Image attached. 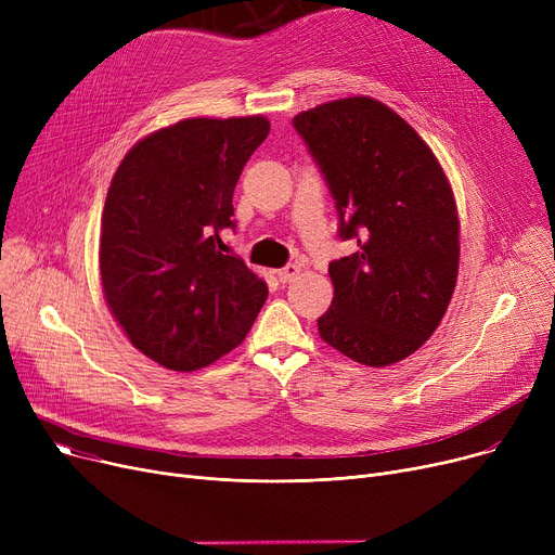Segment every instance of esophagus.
<instances>
[{
  "mask_svg": "<svg viewBox=\"0 0 555 555\" xmlns=\"http://www.w3.org/2000/svg\"><path fill=\"white\" fill-rule=\"evenodd\" d=\"M301 272V268L299 266H295V262H287V266L285 268H281L279 272H276V276H279V281L281 283H289V281H293L297 274Z\"/></svg>",
  "mask_w": 555,
  "mask_h": 555,
  "instance_id": "obj_1",
  "label": "esophagus"
}]
</instances>
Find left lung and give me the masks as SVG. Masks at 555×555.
Segmentation results:
<instances>
[{
    "label": "left lung",
    "mask_w": 555,
    "mask_h": 555,
    "mask_svg": "<svg viewBox=\"0 0 555 555\" xmlns=\"http://www.w3.org/2000/svg\"><path fill=\"white\" fill-rule=\"evenodd\" d=\"M356 254L328 266L335 297L317 319L335 351L366 366L410 358L439 328L459 272V216L446 172L404 119L369 96L293 119Z\"/></svg>",
    "instance_id": "8db88e82"
}]
</instances>
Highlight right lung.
<instances>
[{
  "label": "right lung",
  "instance_id": "right-lung-1",
  "mask_svg": "<svg viewBox=\"0 0 555 555\" xmlns=\"http://www.w3.org/2000/svg\"><path fill=\"white\" fill-rule=\"evenodd\" d=\"M270 134L266 116L184 119L162 128L116 168L101 218V285L128 339L172 371H195L236 348L268 285L222 231L236 229L233 189Z\"/></svg>",
  "mask_w": 555,
  "mask_h": 555
}]
</instances>
